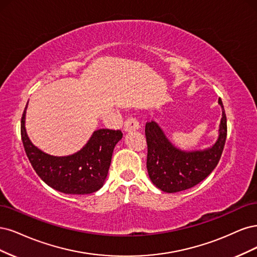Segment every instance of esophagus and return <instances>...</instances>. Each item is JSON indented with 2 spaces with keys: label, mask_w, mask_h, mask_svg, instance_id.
I'll return each mask as SVG.
<instances>
[{
  "label": "esophagus",
  "mask_w": 257,
  "mask_h": 257,
  "mask_svg": "<svg viewBox=\"0 0 257 257\" xmlns=\"http://www.w3.org/2000/svg\"><path fill=\"white\" fill-rule=\"evenodd\" d=\"M140 128V123L139 121L134 118V117H129L123 122V130L126 132H130V131H136Z\"/></svg>",
  "instance_id": "1"
}]
</instances>
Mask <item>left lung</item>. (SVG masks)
Masks as SVG:
<instances>
[{"label": "left lung", "instance_id": "1", "mask_svg": "<svg viewBox=\"0 0 257 257\" xmlns=\"http://www.w3.org/2000/svg\"><path fill=\"white\" fill-rule=\"evenodd\" d=\"M222 117L219 136L212 146L202 151H181L171 143L155 121L147 122V172L153 184L163 192L184 191L200 184L217 167L226 140V115L221 99Z\"/></svg>", "mask_w": 257, "mask_h": 257}]
</instances>
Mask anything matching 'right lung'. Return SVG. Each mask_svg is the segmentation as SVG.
<instances>
[{"label":"right lung","instance_id":"add662e5","mask_svg":"<svg viewBox=\"0 0 257 257\" xmlns=\"http://www.w3.org/2000/svg\"><path fill=\"white\" fill-rule=\"evenodd\" d=\"M21 118V139L28 158L45 183L65 194H89L100 189L110 169L114 147L122 138L120 130L98 129L77 153L57 157L46 154L31 142Z\"/></svg>","mask_w":257,"mask_h":257}]
</instances>
